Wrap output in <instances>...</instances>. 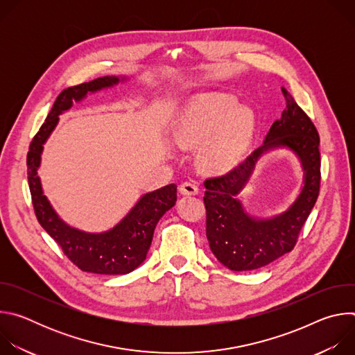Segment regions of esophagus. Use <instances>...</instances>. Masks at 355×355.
<instances>
[{
  "mask_svg": "<svg viewBox=\"0 0 355 355\" xmlns=\"http://www.w3.org/2000/svg\"><path fill=\"white\" fill-rule=\"evenodd\" d=\"M180 192L182 195H196L199 192V188L193 181H185L180 185Z\"/></svg>",
  "mask_w": 355,
  "mask_h": 355,
  "instance_id": "1",
  "label": "esophagus"
}]
</instances>
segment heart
Segmentation results:
<instances>
[{
    "mask_svg": "<svg viewBox=\"0 0 355 355\" xmlns=\"http://www.w3.org/2000/svg\"><path fill=\"white\" fill-rule=\"evenodd\" d=\"M254 119L230 96L202 99L181 119L175 141L185 148L202 147L199 162L209 171L232 168L250 143Z\"/></svg>",
    "mask_w": 355,
    "mask_h": 355,
    "instance_id": "b5f03b06",
    "label": "heart"
}]
</instances>
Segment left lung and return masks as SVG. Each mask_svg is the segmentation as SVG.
Segmentation results:
<instances>
[{
    "label": "left lung",
    "mask_w": 355,
    "mask_h": 355,
    "mask_svg": "<svg viewBox=\"0 0 355 355\" xmlns=\"http://www.w3.org/2000/svg\"><path fill=\"white\" fill-rule=\"evenodd\" d=\"M286 108L270 128L263 146L229 173L205 180L207 237L215 257L232 271H251L268 266L292 251L300 229L309 218L320 189L319 133L311 118L282 88ZM288 146L306 171L304 188L294 204L271 220H256L236 199L257 160L266 150Z\"/></svg>",
    "instance_id": "8db88e82"
}]
</instances>
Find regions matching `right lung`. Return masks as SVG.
<instances>
[{
  "label": "right lung",
  "instance_id": "obj_1",
  "mask_svg": "<svg viewBox=\"0 0 355 355\" xmlns=\"http://www.w3.org/2000/svg\"><path fill=\"white\" fill-rule=\"evenodd\" d=\"M122 80L125 77L105 76L63 89L56 98L44 123L32 139L26 157L32 204L40 226L81 271L105 275L129 274L146 260L157 222L175 205L177 185L170 184L144 193L130 212L111 230L104 233H85L70 227L58 216L43 195L37 168L40 166L43 144L56 128L59 115L71 108L73 99L81 101L88 92L112 87Z\"/></svg>",
  "mask_w": 355,
  "mask_h": 355
}]
</instances>
